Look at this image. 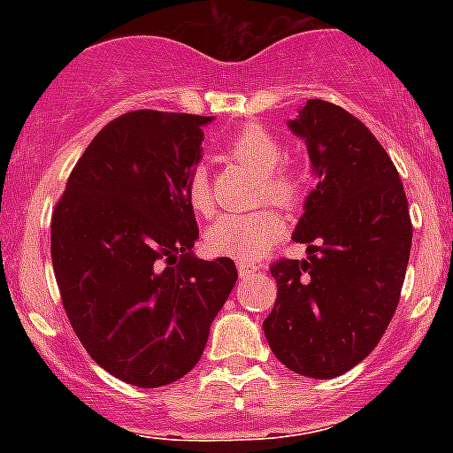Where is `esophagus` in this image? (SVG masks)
<instances>
[{
    "instance_id": "34e87169",
    "label": "esophagus",
    "mask_w": 453,
    "mask_h": 453,
    "mask_svg": "<svg viewBox=\"0 0 453 453\" xmlns=\"http://www.w3.org/2000/svg\"><path fill=\"white\" fill-rule=\"evenodd\" d=\"M258 272V265H248V263H239V273L241 278H250Z\"/></svg>"
}]
</instances>
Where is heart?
Masks as SVG:
<instances>
[{
  "instance_id": "b5f03b06",
  "label": "heart",
  "mask_w": 453,
  "mask_h": 453,
  "mask_svg": "<svg viewBox=\"0 0 453 453\" xmlns=\"http://www.w3.org/2000/svg\"><path fill=\"white\" fill-rule=\"evenodd\" d=\"M227 150L232 157L263 175L260 199L267 197L280 205H294L298 201V177L287 168H280L285 150L267 129L258 125L243 127L227 142ZM186 195L197 212L208 214L212 210L210 173L203 164H197L190 171ZM282 232H285V221L272 208L252 210V212H223L210 223L205 243L214 254L232 256L236 260H254L267 252L272 243L280 239Z\"/></svg>"
}]
</instances>
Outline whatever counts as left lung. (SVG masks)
Instances as JSON below:
<instances>
[{"label":"left lung","instance_id":"1","mask_svg":"<svg viewBox=\"0 0 453 453\" xmlns=\"http://www.w3.org/2000/svg\"><path fill=\"white\" fill-rule=\"evenodd\" d=\"M287 125L318 184L294 230L309 256L272 265L278 298L263 331L287 368L333 379L372 353L396 311L412 248L408 197L386 149L346 109L307 100Z\"/></svg>","mask_w":453,"mask_h":453}]
</instances>
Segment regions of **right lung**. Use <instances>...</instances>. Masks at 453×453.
<instances>
[{"mask_svg": "<svg viewBox=\"0 0 453 453\" xmlns=\"http://www.w3.org/2000/svg\"><path fill=\"white\" fill-rule=\"evenodd\" d=\"M212 120L150 109L116 118L81 155L52 214L72 328L100 368L131 386L190 372L239 278L232 258L193 254L186 181Z\"/></svg>", "mask_w": 453, "mask_h": 453, "instance_id": "obj_1", "label": "right lung"}]
</instances>
